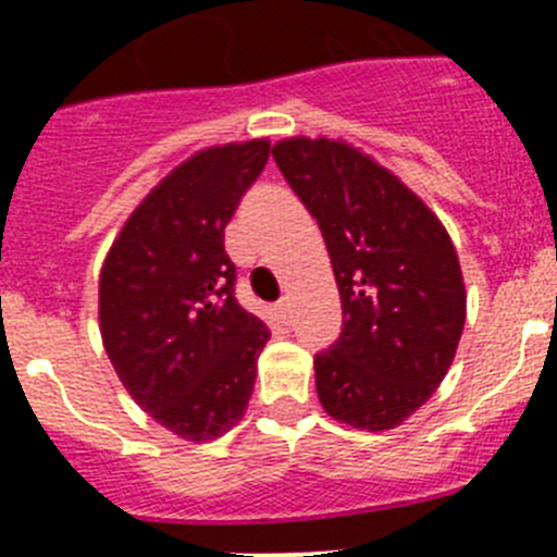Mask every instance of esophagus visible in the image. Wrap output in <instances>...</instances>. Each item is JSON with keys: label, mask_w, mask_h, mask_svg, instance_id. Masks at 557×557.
<instances>
[{"label": "esophagus", "mask_w": 557, "mask_h": 557, "mask_svg": "<svg viewBox=\"0 0 557 557\" xmlns=\"http://www.w3.org/2000/svg\"><path fill=\"white\" fill-rule=\"evenodd\" d=\"M275 314H278V321H282V323H289V301H287V298H282V301L275 304Z\"/></svg>", "instance_id": "1"}]
</instances>
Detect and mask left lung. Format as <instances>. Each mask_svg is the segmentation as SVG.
<instances>
[{"label": "left lung", "instance_id": "obj_1", "mask_svg": "<svg viewBox=\"0 0 557 557\" xmlns=\"http://www.w3.org/2000/svg\"><path fill=\"white\" fill-rule=\"evenodd\" d=\"M273 159L318 220L337 278L343 332L314 354L323 410L393 430L449 371L466 289L441 220L385 166L329 139H287Z\"/></svg>", "mask_w": 557, "mask_h": 557}]
</instances>
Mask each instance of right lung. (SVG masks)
<instances>
[{
  "instance_id": "1",
  "label": "right lung",
  "mask_w": 557,
  "mask_h": 557,
  "mask_svg": "<svg viewBox=\"0 0 557 557\" xmlns=\"http://www.w3.org/2000/svg\"><path fill=\"white\" fill-rule=\"evenodd\" d=\"M270 159L262 139L211 147L131 214L100 275L108 359L136 405L186 441L243 418L270 329L236 301L225 225Z\"/></svg>"
}]
</instances>
